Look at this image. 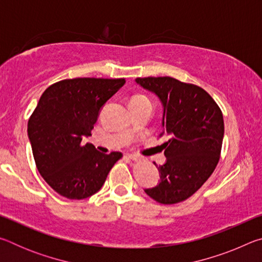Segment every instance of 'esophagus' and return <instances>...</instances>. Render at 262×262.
<instances>
[{
	"mask_svg": "<svg viewBox=\"0 0 262 262\" xmlns=\"http://www.w3.org/2000/svg\"><path fill=\"white\" fill-rule=\"evenodd\" d=\"M127 157L132 159V161H140V159H142V157L136 154H127Z\"/></svg>",
	"mask_w": 262,
	"mask_h": 262,
	"instance_id": "1",
	"label": "esophagus"
}]
</instances>
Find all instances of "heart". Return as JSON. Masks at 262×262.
Instances as JSON below:
<instances>
[{
  "instance_id": "1",
  "label": "heart",
  "mask_w": 262,
  "mask_h": 262,
  "mask_svg": "<svg viewBox=\"0 0 262 262\" xmlns=\"http://www.w3.org/2000/svg\"><path fill=\"white\" fill-rule=\"evenodd\" d=\"M139 97H142V96H139Z\"/></svg>"
}]
</instances>
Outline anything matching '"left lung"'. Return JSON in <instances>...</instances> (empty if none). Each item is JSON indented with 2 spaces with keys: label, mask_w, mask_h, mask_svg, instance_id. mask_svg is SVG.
Instances as JSON below:
<instances>
[{
  "label": "left lung",
  "mask_w": 262,
  "mask_h": 262,
  "mask_svg": "<svg viewBox=\"0 0 262 262\" xmlns=\"http://www.w3.org/2000/svg\"><path fill=\"white\" fill-rule=\"evenodd\" d=\"M135 82L158 97L163 106L161 147L166 161L159 184L144 189L163 205L186 200L196 192L219 163L224 121L219 105L202 88L172 77L136 78Z\"/></svg>",
  "instance_id": "1"
}]
</instances>
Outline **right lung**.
Returning <instances> with one entry per match:
<instances>
[{
  "label": "right lung",
  "instance_id": "obj_1",
  "mask_svg": "<svg viewBox=\"0 0 262 262\" xmlns=\"http://www.w3.org/2000/svg\"><path fill=\"white\" fill-rule=\"evenodd\" d=\"M125 78H73L48 86L29 119L28 135L39 173L62 196L86 199L103 187L122 154H103L84 137Z\"/></svg>",
  "mask_w": 262,
  "mask_h": 262
}]
</instances>
